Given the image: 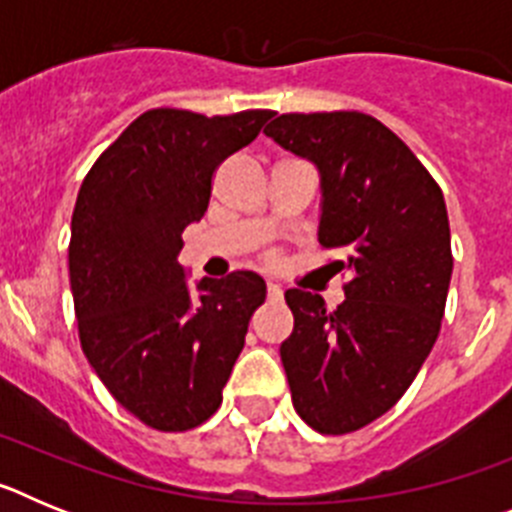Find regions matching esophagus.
<instances>
[{"label":"esophagus","mask_w":512,"mask_h":512,"mask_svg":"<svg viewBox=\"0 0 512 512\" xmlns=\"http://www.w3.org/2000/svg\"><path fill=\"white\" fill-rule=\"evenodd\" d=\"M266 295H269L271 302H277V300H282L284 292H282V287H279V284L269 282V284H266Z\"/></svg>","instance_id":"1"}]
</instances>
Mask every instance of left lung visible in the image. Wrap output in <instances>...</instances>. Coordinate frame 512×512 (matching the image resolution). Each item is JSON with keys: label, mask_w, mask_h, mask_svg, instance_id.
Returning <instances> with one entry per match:
<instances>
[{"label": "left lung", "mask_w": 512, "mask_h": 512, "mask_svg": "<svg viewBox=\"0 0 512 512\" xmlns=\"http://www.w3.org/2000/svg\"><path fill=\"white\" fill-rule=\"evenodd\" d=\"M264 133L318 169V238L348 274L336 310L305 289L284 292L295 330L279 354L292 402L318 433L359 431L405 395L438 338L454 269L446 202L372 115L289 112Z\"/></svg>", "instance_id": "left-lung-1"}]
</instances>
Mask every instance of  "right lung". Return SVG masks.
I'll return each instance as SVG.
<instances>
[{"label": "right lung", "instance_id": "add662e5", "mask_svg": "<svg viewBox=\"0 0 512 512\" xmlns=\"http://www.w3.org/2000/svg\"><path fill=\"white\" fill-rule=\"evenodd\" d=\"M271 110L205 117L148 110L89 169L71 217L69 274L81 348L122 408L156 431H189L223 402L266 284L253 271L200 279L176 256L200 223L212 174Z\"/></svg>", "mask_w": 512, "mask_h": 512}]
</instances>
